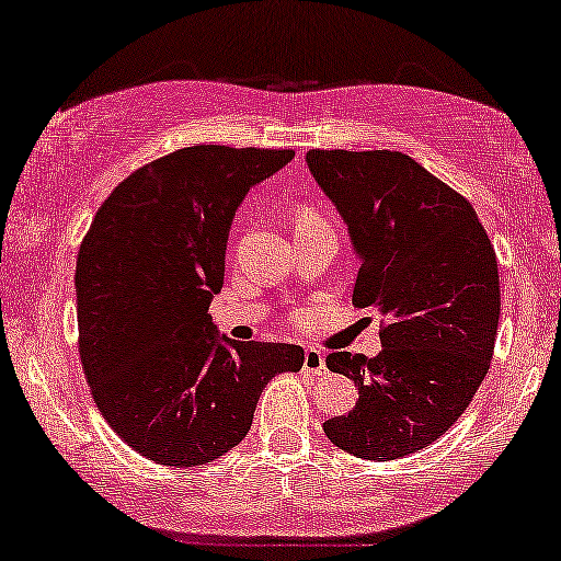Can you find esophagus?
I'll return each instance as SVG.
<instances>
[{"label":"esophagus","instance_id":"esophagus-1","mask_svg":"<svg viewBox=\"0 0 561 561\" xmlns=\"http://www.w3.org/2000/svg\"><path fill=\"white\" fill-rule=\"evenodd\" d=\"M327 370V359H324V355H321L319 350H313V347H309L304 352V373L306 375H321Z\"/></svg>","mask_w":561,"mask_h":561}]
</instances>
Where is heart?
Here are the masks:
<instances>
[{
	"label": "heart",
	"instance_id": "1",
	"mask_svg": "<svg viewBox=\"0 0 561 561\" xmlns=\"http://www.w3.org/2000/svg\"><path fill=\"white\" fill-rule=\"evenodd\" d=\"M309 217H317V214H313L311 209H301V211L296 214V221H298V219H309Z\"/></svg>",
	"mask_w": 561,
	"mask_h": 561
}]
</instances>
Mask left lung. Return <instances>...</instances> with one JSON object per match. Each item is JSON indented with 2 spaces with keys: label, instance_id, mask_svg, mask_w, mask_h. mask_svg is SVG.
I'll use <instances>...</instances> for the list:
<instances>
[{
  "label": "left lung",
  "instance_id": "left-lung-1",
  "mask_svg": "<svg viewBox=\"0 0 561 561\" xmlns=\"http://www.w3.org/2000/svg\"><path fill=\"white\" fill-rule=\"evenodd\" d=\"M306 163L359 257L352 304L382 313L378 355L327 357L359 398L324 434L375 462L413 455L485 380L501 319L495 250L472 204L403 152L309 150Z\"/></svg>",
  "mask_w": 561,
  "mask_h": 561
}]
</instances>
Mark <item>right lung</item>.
Here are the masks:
<instances>
[{"mask_svg":"<svg viewBox=\"0 0 561 561\" xmlns=\"http://www.w3.org/2000/svg\"><path fill=\"white\" fill-rule=\"evenodd\" d=\"M294 150L194 145L137 168L99 206L79 260V355L96 409L137 455L206 465L237 447L257 398L304 365L298 344L217 334L237 206Z\"/></svg>","mask_w":561,"mask_h":561,"instance_id":"1","label":"right lung"}]
</instances>
